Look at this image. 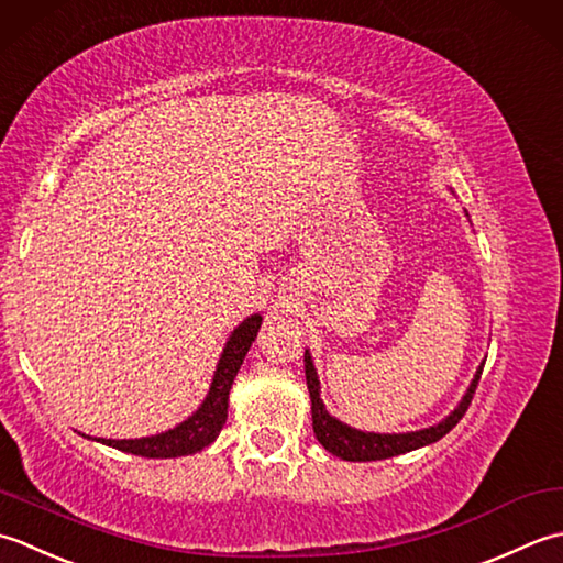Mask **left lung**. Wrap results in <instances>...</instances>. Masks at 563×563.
I'll use <instances>...</instances> for the list:
<instances>
[{"label":"left lung","instance_id":"left-lung-1","mask_svg":"<svg viewBox=\"0 0 563 563\" xmlns=\"http://www.w3.org/2000/svg\"><path fill=\"white\" fill-rule=\"evenodd\" d=\"M466 218H468V213H466ZM303 362H306L308 394H311V416H313L316 440L323 444L330 454L345 459V462H376V459L398 456V454L420 450V446L442 440L444 434L464 418V412H466L468 404H472L474 391L478 386L481 372H484V364H486V362L478 364V369L472 378V384H468L466 394L462 396V400H459L450 416L442 418L438 426L412 430V432H364V430L347 426V422L338 420L335 416H330V412L325 410L323 398H320V382H318V372L313 366L311 350H306Z\"/></svg>","mask_w":563,"mask_h":563}]
</instances>
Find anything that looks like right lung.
Returning a JSON list of instances; mask_svg holds the SVG:
<instances>
[{"label": "right lung", "instance_id": "right-lung-1", "mask_svg": "<svg viewBox=\"0 0 563 563\" xmlns=\"http://www.w3.org/2000/svg\"><path fill=\"white\" fill-rule=\"evenodd\" d=\"M262 325V316L252 313L243 323H240L231 335L225 340V347L218 357L216 372L211 378L209 394L201 400V406L191 412L187 420H181L179 426L172 430L151 434V438H135V440H104V438H85L101 442L113 450L135 454V456H147V459H172V456H187L197 454L203 446H209L221 428L225 426L228 418V394H231V386L240 372V364H243L247 350L255 342L257 332Z\"/></svg>", "mask_w": 563, "mask_h": 563}]
</instances>
